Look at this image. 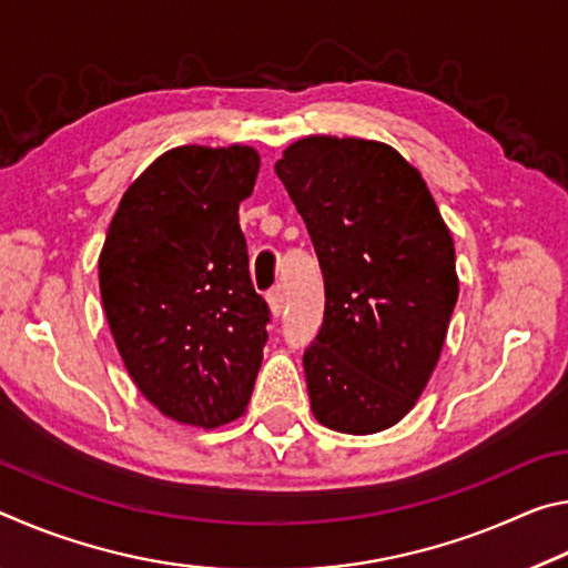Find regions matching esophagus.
Returning <instances> with one entry per match:
<instances>
[{"instance_id":"1","label":"esophagus","mask_w":568,"mask_h":568,"mask_svg":"<svg viewBox=\"0 0 568 568\" xmlns=\"http://www.w3.org/2000/svg\"><path fill=\"white\" fill-rule=\"evenodd\" d=\"M267 305H271V313L275 315V318H281V313L285 307V297H283L281 287H273V291L267 293Z\"/></svg>"}]
</instances>
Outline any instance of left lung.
Segmentation results:
<instances>
[{
	"label": "left lung",
	"instance_id": "left-lung-1",
	"mask_svg": "<svg viewBox=\"0 0 568 568\" xmlns=\"http://www.w3.org/2000/svg\"><path fill=\"white\" fill-rule=\"evenodd\" d=\"M318 255L325 313L303 353L313 416L386 430L416 406L458 301L454 237L420 172L373 140H297L275 162Z\"/></svg>",
	"mask_w": 568,
	"mask_h": 568
}]
</instances>
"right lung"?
<instances>
[{
    "mask_svg": "<svg viewBox=\"0 0 568 568\" xmlns=\"http://www.w3.org/2000/svg\"><path fill=\"white\" fill-rule=\"evenodd\" d=\"M253 148L185 145L122 195L100 255V293L124 368L152 406L187 426L243 416L271 307L255 293L237 207Z\"/></svg>",
    "mask_w": 568,
    "mask_h": 568,
    "instance_id": "1",
    "label": "right lung"
}]
</instances>
